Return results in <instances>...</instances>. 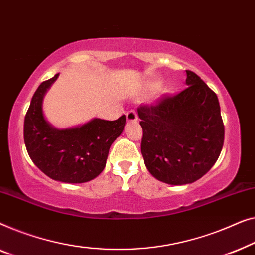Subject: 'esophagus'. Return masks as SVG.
I'll use <instances>...</instances> for the list:
<instances>
[{"label":"esophagus","instance_id":"esophagus-1","mask_svg":"<svg viewBox=\"0 0 255 255\" xmlns=\"http://www.w3.org/2000/svg\"><path fill=\"white\" fill-rule=\"evenodd\" d=\"M126 118H127L128 121H137V114H136L134 110H131V111H129V112H127Z\"/></svg>","mask_w":255,"mask_h":255}]
</instances>
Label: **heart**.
Masks as SVG:
<instances>
[{
    "label": "heart",
    "mask_w": 255,
    "mask_h": 255,
    "mask_svg": "<svg viewBox=\"0 0 255 255\" xmlns=\"http://www.w3.org/2000/svg\"><path fill=\"white\" fill-rule=\"evenodd\" d=\"M157 89V85L156 84H151V85H149L148 88H146V91H155Z\"/></svg>",
    "instance_id": "b5f03b06"
}]
</instances>
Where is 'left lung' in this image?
<instances>
[{"mask_svg":"<svg viewBox=\"0 0 255 255\" xmlns=\"http://www.w3.org/2000/svg\"><path fill=\"white\" fill-rule=\"evenodd\" d=\"M184 91L137 109L143 129L141 152L148 171L170 185L192 184L220 157L224 125L218 98L191 70Z\"/></svg>","mask_w":255,"mask_h":255,"instance_id":"obj_1","label":"left lung"}]
</instances>
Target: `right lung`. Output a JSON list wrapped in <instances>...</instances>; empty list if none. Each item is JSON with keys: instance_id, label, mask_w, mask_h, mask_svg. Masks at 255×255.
Wrapping results in <instances>:
<instances>
[{"instance_id": "obj_1", "label": "right lung", "mask_w": 255, "mask_h": 255, "mask_svg": "<svg viewBox=\"0 0 255 255\" xmlns=\"http://www.w3.org/2000/svg\"><path fill=\"white\" fill-rule=\"evenodd\" d=\"M59 75L42 82L32 97L24 120V142L32 162L46 175L61 182L82 184L105 168L110 146L123 132L126 117L114 121L95 118L66 129L54 127L46 120L42 102Z\"/></svg>"}]
</instances>
